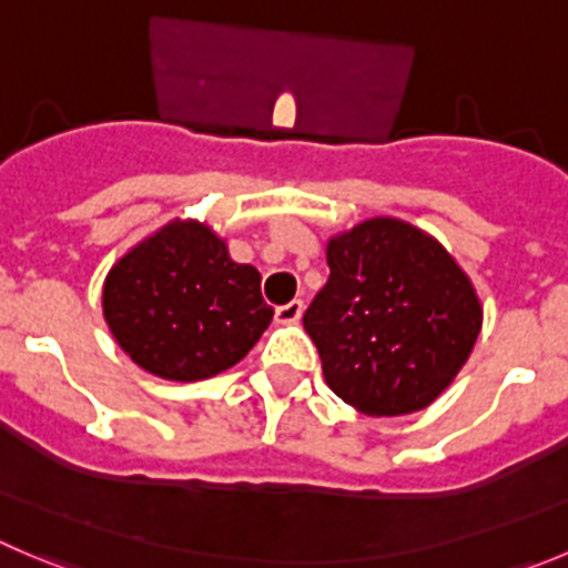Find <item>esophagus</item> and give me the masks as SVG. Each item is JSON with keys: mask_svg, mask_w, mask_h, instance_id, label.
Returning a JSON list of instances; mask_svg holds the SVG:
<instances>
[{"mask_svg": "<svg viewBox=\"0 0 568 568\" xmlns=\"http://www.w3.org/2000/svg\"><path fill=\"white\" fill-rule=\"evenodd\" d=\"M301 315H304V301H298V298L275 310V321L278 323H298Z\"/></svg>", "mask_w": 568, "mask_h": 568, "instance_id": "obj_1", "label": "esophagus"}]
</instances>
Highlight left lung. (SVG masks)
<instances>
[{"mask_svg": "<svg viewBox=\"0 0 568 568\" xmlns=\"http://www.w3.org/2000/svg\"><path fill=\"white\" fill-rule=\"evenodd\" d=\"M328 281L304 315L326 385L365 415L424 409L483 328L471 278L426 231L374 217L326 245Z\"/></svg>", "mask_w": 568, "mask_h": 568, "instance_id": "1", "label": "left lung"}]
</instances>
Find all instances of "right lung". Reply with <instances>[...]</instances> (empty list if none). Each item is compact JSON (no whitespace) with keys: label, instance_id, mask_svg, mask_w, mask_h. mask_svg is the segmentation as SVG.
<instances>
[{"label":"right lung","instance_id":"1","mask_svg":"<svg viewBox=\"0 0 568 568\" xmlns=\"http://www.w3.org/2000/svg\"><path fill=\"white\" fill-rule=\"evenodd\" d=\"M102 315L139 368L170 382L223 374L273 321L258 270L236 264L197 220H172L119 258L102 284Z\"/></svg>","mask_w":568,"mask_h":568}]
</instances>
